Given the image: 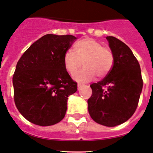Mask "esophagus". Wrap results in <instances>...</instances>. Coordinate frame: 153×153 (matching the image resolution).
I'll use <instances>...</instances> for the list:
<instances>
[{
    "mask_svg": "<svg viewBox=\"0 0 153 153\" xmlns=\"http://www.w3.org/2000/svg\"><path fill=\"white\" fill-rule=\"evenodd\" d=\"M83 86V85L82 84H80V83H78L77 85V87H78V90H80L81 89H82V87Z\"/></svg>",
    "mask_w": 153,
    "mask_h": 153,
    "instance_id": "1",
    "label": "esophagus"
}]
</instances>
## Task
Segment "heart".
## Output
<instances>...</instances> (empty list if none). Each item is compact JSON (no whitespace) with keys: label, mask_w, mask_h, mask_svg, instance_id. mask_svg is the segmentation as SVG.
<instances>
[{"label":"heart","mask_w":153,"mask_h":153,"mask_svg":"<svg viewBox=\"0 0 153 153\" xmlns=\"http://www.w3.org/2000/svg\"><path fill=\"white\" fill-rule=\"evenodd\" d=\"M85 67L74 75L79 82H88L97 76L103 78L111 71L114 55L110 49L103 47L102 43L92 39H85L77 42L74 51L69 50L64 54V64L69 74H75L81 66Z\"/></svg>","instance_id":"obj_1"}]
</instances>
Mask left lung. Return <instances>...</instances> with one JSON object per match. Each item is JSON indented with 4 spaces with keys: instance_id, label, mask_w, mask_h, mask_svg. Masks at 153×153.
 Listing matches in <instances>:
<instances>
[{
    "instance_id": "left-lung-1",
    "label": "left lung",
    "mask_w": 153,
    "mask_h": 153,
    "mask_svg": "<svg viewBox=\"0 0 153 153\" xmlns=\"http://www.w3.org/2000/svg\"><path fill=\"white\" fill-rule=\"evenodd\" d=\"M114 55L111 71L103 79L91 84L88 110L96 123L114 127L134 114L143 89L140 66L131 48L113 36H107Z\"/></svg>"
}]
</instances>
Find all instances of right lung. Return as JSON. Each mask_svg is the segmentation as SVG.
Segmentation results:
<instances>
[{
  "mask_svg": "<svg viewBox=\"0 0 153 153\" xmlns=\"http://www.w3.org/2000/svg\"><path fill=\"white\" fill-rule=\"evenodd\" d=\"M76 38L47 34L23 53L13 76L14 102L26 120L39 126L60 122L67 108L68 96L77 83L67 73L64 56Z\"/></svg>",
  "mask_w": 153,
  "mask_h": 153,
  "instance_id": "add662e5",
  "label": "right lung"
}]
</instances>
